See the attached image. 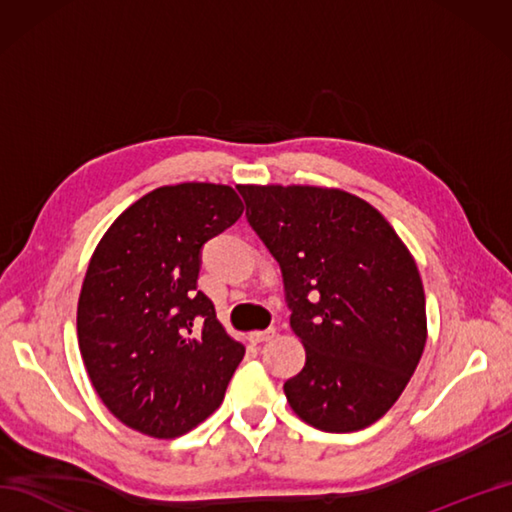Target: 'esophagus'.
<instances>
[{
    "label": "esophagus",
    "mask_w": 512,
    "mask_h": 512,
    "mask_svg": "<svg viewBox=\"0 0 512 512\" xmlns=\"http://www.w3.org/2000/svg\"><path fill=\"white\" fill-rule=\"evenodd\" d=\"M275 336H277V330L275 328H268L264 332H250L248 339L253 341V343H266V341H273Z\"/></svg>",
    "instance_id": "obj_1"
}]
</instances>
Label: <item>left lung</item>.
Here are the masks:
<instances>
[{
  "label": "left lung",
  "mask_w": 512,
  "mask_h": 512,
  "mask_svg": "<svg viewBox=\"0 0 512 512\" xmlns=\"http://www.w3.org/2000/svg\"><path fill=\"white\" fill-rule=\"evenodd\" d=\"M246 217L284 273L290 328L306 365L286 380L292 411L330 433L394 407L427 343L416 259L385 215L354 193L239 184Z\"/></svg>",
  "instance_id": "left-lung-1"
}]
</instances>
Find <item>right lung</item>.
<instances>
[{
	"label": "right lung",
	"mask_w": 512,
	"mask_h": 512,
	"mask_svg": "<svg viewBox=\"0 0 512 512\" xmlns=\"http://www.w3.org/2000/svg\"><path fill=\"white\" fill-rule=\"evenodd\" d=\"M242 211L228 184H167L127 206L96 244L76 334L96 394L129 429L171 440L222 405L246 350L198 290L200 248Z\"/></svg>",
	"instance_id": "1"
}]
</instances>
